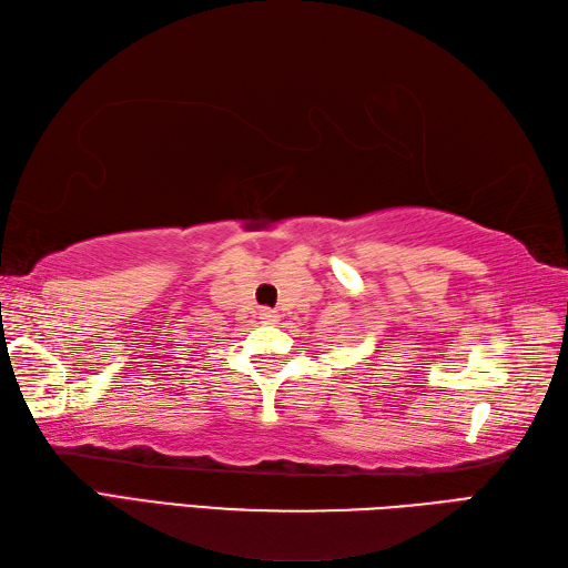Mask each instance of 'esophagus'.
<instances>
[{
	"instance_id": "esophagus-1",
	"label": "esophagus",
	"mask_w": 568,
	"mask_h": 568,
	"mask_svg": "<svg viewBox=\"0 0 568 568\" xmlns=\"http://www.w3.org/2000/svg\"><path fill=\"white\" fill-rule=\"evenodd\" d=\"M260 318H262V323H274L280 316H276V313H274L272 308H262V311H260Z\"/></svg>"
}]
</instances>
